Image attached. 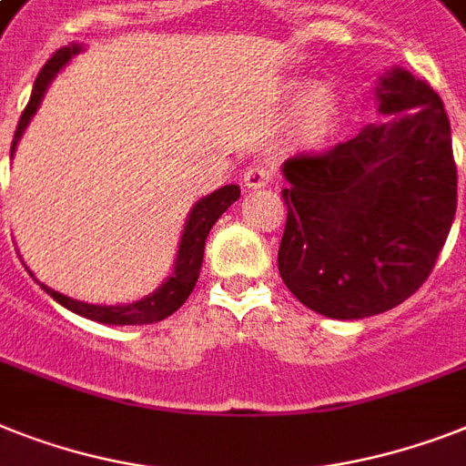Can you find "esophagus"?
<instances>
[{"label":"esophagus","mask_w":466,"mask_h":466,"mask_svg":"<svg viewBox=\"0 0 466 466\" xmlns=\"http://www.w3.org/2000/svg\"><path fill=\"white\" fill-rule=\"evenodd\" d=\"M275 179V172L266 165H251V167L244 172V187L246 188H263L268 187L270 181Z\"/></svg>","instance_id":"1"}]
</instances>
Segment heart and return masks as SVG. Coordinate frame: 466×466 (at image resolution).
<instances>
[{"label":"heart","mask_w":466,"mask_h":466,"mask_svg":"<svg viewBox=\"0 0 466 466\" xmlns=\"http://www.w3.org/2000/svg\"><path fill=\"white\" fill-rule=\"evenodd\" d=\"M306 86H292L289 97H299ZM342 100L335 90L319 88L306 97L294 119V136L304 146H320L330 141L342 127Z\"/></svg>","instance_id":"b5f03b06"}]
</instances>
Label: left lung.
<instances>
[{
    "instance_id": "8db88e82",
    "label": "left lung",
    "mask_w": 466,
    "mask_h": 466,
    "mask_svg": "<svg viewBox=\"0 0 466 466\" xmlns=\"http://www.w3.org/2000/svg\"><path fill=\"white\" fill-rule=\"evenodd\" d=\"M378 100L392 122L282 165L289 187L279 275L328 319H369L410 299L455 220L457 165L438 93L395 69Z\"/></svg>"
}]
</instances>
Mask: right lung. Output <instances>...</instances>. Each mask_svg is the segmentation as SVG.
<instances>
[{
  "mask_svg": "<svg viewBox=\"0 0 466 466\" xmlns=\"http://www.w3.org/2000/svg\"><path fill=\"white\" fill-rule=\"evenodd\" d=\"M76 52H81L78 45H71V47L56 49L55 55L49 56L47 64H45L40 74L35 78V86H33V93H30V100L25 105L24 115L18 119L16 134H14V143H11V153L16 147L18 138L24 134V128L28 127L30 116L35 115L37 105L43 100L45 90L52 83V78L56 76V71L62 69L64 64L69 62ZM239 198V187H222L218 188L215 194L200 198L194 206L191 215H188L187 227H184V234H181V244L179 253H177V266H174V272L167 278V282L155 289L150 297L141 299V301H134V304L127 306H96V304H83V301H76V299L64 297V294L49 289L47 285H43L45 292L49 297L59 301L64 309L78 313L83 319L97 320V323H107V325H146V323H157V320L167 319L172 316L177 309H179L184 301L188 299V294L194 292L196 279H198L200 263H203V251H206V239L208 232L213 229V225L218 222L227 208L232 206L234 200Z\"/></svg>",
  "mask_w": 466,
  "mask_h": 466,
  "instance_id": "add662e5",
  "label": "right lung"
}]
</instances>
